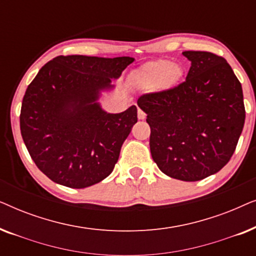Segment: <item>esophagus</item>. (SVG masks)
I'll list each match as a JSON object with an SVG mask.
<instances>
[{"mask_svg":"<svg viewBox=\"0 0 256 256\" xmlns=\"http://www.w3.org/2000/svg\"><path fill=\"white\" fill-rule=\"evenodd\" d=\"M138 120H144V118H146V113L143 110H140V108L138 110Z\"/></svg>","mask_w":256,"mask_h":256,"instance_id":"1","label":"esophagus"}]
</instances>
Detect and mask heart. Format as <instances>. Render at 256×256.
<instances>
[{"label":"heart","instance_id":"b5f03b06","mask_svg":"<svg viewBox=\"0 0 256 256\" xmlns=\"http://www.w3.org/2000/svg\"><path fill=\"white\" fill-rule=\"evenodd\" d=\"M184 70L169 59L149 62L132 73V82L142 88L166 92L176 87L183 78Z\"/></svg>","mask_w":256,"mask_h":256}]
</instances>
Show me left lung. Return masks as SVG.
Masks as SVG:
<instances>
[{"instance_id":"1","label":"left lung","mask_w":256,"mask_h":256,"mask_svg":"<svg viewBox=\"0 0 256 256\" xmlns=\"http://www.w3.org/2000/svg\"><path fill=\"white\" fill-rule=\"evenodd\" d=\"M186 79L166 92L143 94L138 104L150 126V152L163 174L196 182L228 163L244 124L242 87L225 58L184 51Z\"/></svg>"}]
</instances>
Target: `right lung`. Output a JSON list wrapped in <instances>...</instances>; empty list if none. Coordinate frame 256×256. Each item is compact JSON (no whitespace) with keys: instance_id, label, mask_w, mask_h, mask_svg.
Listing matches in <instances>:
<instances>
[{"instance_id":"right-lung-1","label":"right lung","mask_w":256,"mask_h":256,"mask_svg":"<svg viewBox=\"0 0 256 256\" xmlns=\"http://www.w3.org/2000/svg\"><path fill=\"white\" fill-rule=\"evenodd\" d=\"M132 62V57L58 56L28 86L20 134L34 164L54 183L84 188L112 174L138 122V108L110 114L98 99Z\"/></svg>"}]
</instances>
